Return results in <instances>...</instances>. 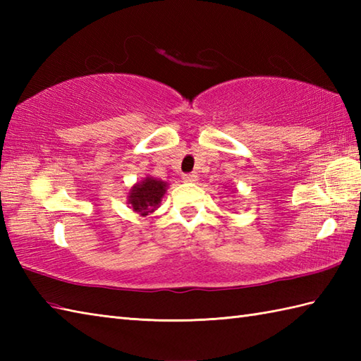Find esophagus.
<instances>
[{
  "mask_svg": "<svg viewBox=\"0 0 361 361\" xmlns=\"http://www.w3.org/2000/svg\"><path fill=\"white\" fill-rule=\"evenodd\" d=\"M197 180H198L197 173H185V175H183V181H186V183H195Z\"/></svg>",
  "mask_w": 361,
  "mask_h": 361,
  "instance_id": "obj_1",
  "label": "esophagus"
}]
</instances>
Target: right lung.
I'll list each match as a JSON object with an SVG mask.
<instances>
[{"label": "right lung", "mask_w": 361, "mask_h": 361, "mask_svg": "<svg viewBox=\"0 0 361 361\" xmlns=\"http://www.w3.org/2000/svg\"><path fill=\"white\" fill-rule=\"evenodd\" d=\"M167 189V183L153 178V176H145V178L130 189L128 192V204L132 209L142 217L149 216L150 212L158 208L161 198L164 197Z\"/></svg>", "instance_id": "obj_1"}]
</instances>
